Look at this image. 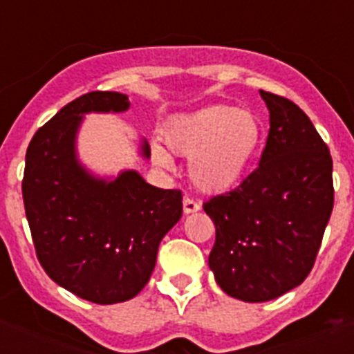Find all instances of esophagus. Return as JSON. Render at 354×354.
Returning <instances> with one entry per match:
<instances>
[{
    "label": "esophagus",
    "mask_w": 354,
    "mask_h": 354,
    "mask_svg": "<svg viewBox=\"0 0 354 354\" xmlns=\"http://www.w3.org/2000/svg\"><path fill=\"white\" fill-rule=\"evenodd\" d=\"M183 207H184V212H186V214H192V212L200 211V204H198V202H195V200L189 198V196H186V198H184Z\"/></svg>",
    "instance_id": "34e87169"
}]
</instances>
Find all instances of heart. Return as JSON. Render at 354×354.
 <instances>
[{"instance_id": "b5f03b06", "label": "heart", "mask_w": 354, "mask_h": 354, "mask_svg": "<svg viewBox=\"0 0 354 354\" xmlns=\"http://www.w3.org/2000/svg\"><path fill=\"white\" fill-rule=\"evenodd\" d=\"M262 136L257 115L228 104L179 115L162 131L168 149L189 158V179L204 193L228 192L245 179L261 150ZM150 156L162 170L174 168L170 152L159 143L150 147Z\"/></svg>"}]
</instances>
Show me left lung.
I'll use <instances>...</instances> for the list:
<instances>
[{
	"label": "left lung",
	"mask_w": 354,
	"mask_h": 354,
	"mask_svg": "<svg viewBox=\"0 0 354 354\" xmlns=\"http://www.w3.org/2000/svg\"><path fill=\"white\" fill-rule=\"evenodd\" d=\"M270 134L259 168L204 211L216 227L209 268L225 294L278 298L308 277L333 209L330 150L298 106L261 90Z\"/></svg>",
	"instance_id": "1"
}]
</instances>
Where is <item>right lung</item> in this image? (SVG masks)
I'll return each mask as SVG.
<instances>
[{
  "label": "right lung",
  "instance_id": "1",
  "mask_svg": "<svg viewBox=\"0 0 354 354\" xmlns=\"http://www.w3.org/2000/svg\"><path fill=\"white\" fill-rule=\"evenodd\" d=\"M129 97L90 92L58 111L26 150L23 198L37 257L53 282L99 305L133 299L154 271L161 239L183 216V195L136 170L97 175L80 159L84 115L124 113ZM138 154L150 158L147 140Z\"/></svg>",
  "mask_w": 354,
  "mask_h": 354
}]
</instances>
